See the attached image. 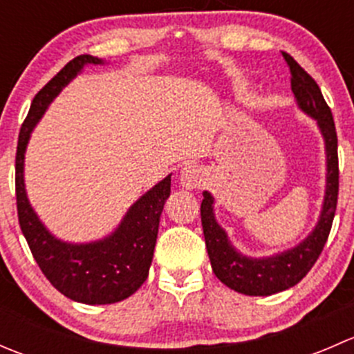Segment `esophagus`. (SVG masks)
<instances>
[{
  "instance_id": "esophagus-1",
  "label": "esophagus",
  "mask_w": 354,
  "mask_h": 354,
  "mask_svg": "<svg viewBox=\"0 0 354 354\" xmlns=\"http://www.w3.org/2000/svg\"><path fill=\"white\" fill-rule=\"evenodd\" d=\"M205 183V173L200 166L195 164H188L183 169L180 171V185L187 190H194V188H200Z\"/></svg>"
}]
</instances>
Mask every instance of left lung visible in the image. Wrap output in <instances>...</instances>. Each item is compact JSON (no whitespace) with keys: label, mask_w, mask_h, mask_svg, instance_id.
I'll use <instances>...</instances> for the list:
<instances>
[{"label":"left lung","mask_w":354,"mask_h":354,"mask_svg":"<svg viewBox=\"0 0 354 354\" xmlns=\"http://www.w3.org/2000/svg\"><path fill=\"white\" fill-rule=\"evenodd\" d=\"M283 56L291 71V91L296 106L303 114L315 120L322 135L326 151V190L313 230L291 248L263 257L245 255L233 245L227 231L216 217V198L210 192H203L200 216L210 266L221 283L246 296H270L286 291L308 274L329 238L337 203V135L332 113L317 82L291 56Z\"/></svg>","instance_id":"obj_1"}]
</instances>
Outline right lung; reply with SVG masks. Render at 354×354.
Segmentation results:
<instances>
[{"label": "right lung", "instance_id": "right-lung-1", "mask_svg": "<svg viewBox=\"0 0 354 354\" xmlns=\"http://www.w3.org/2000/svg\"><path fill=\"white\" fill-rule=\"evenodd\" d=\"M88 65H108V62L91 55L77 56L32 101L17 147V209L28 248L49 283L73 301L111 305L127 299L147 279L160 214L171 195V174L135 200L109 234L82 243L53 234L32 207L25 187V152L32 131L59 92Z\"/></svg>", "mask_w": 354, "mask_h": 354}]
</instances>
